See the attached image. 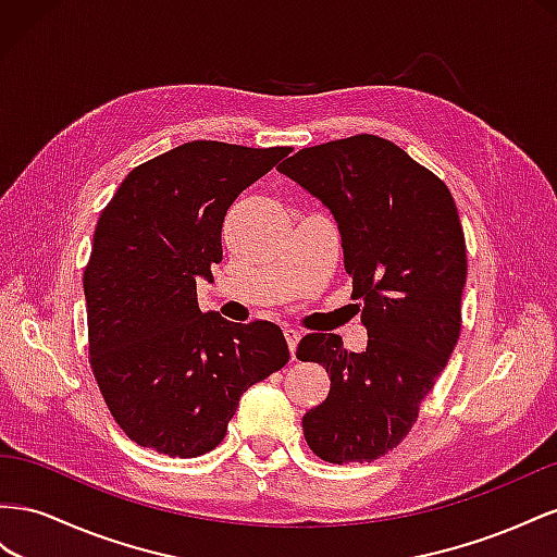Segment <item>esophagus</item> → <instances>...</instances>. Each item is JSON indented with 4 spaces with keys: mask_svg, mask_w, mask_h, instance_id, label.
I'll return each instance as SVG.
<instances>
[{
    "mask_svg": "<svg viewBox=\"0 0 557 557\" xmlns=\"http://www.w3.org/2000/svg\"><path fill=\"white\" fill-rule=\"evenodd\" d=\"M284 338H287V343H289L292 359H296V347H298V341L304 338V331L294 329V326H284Z\"/></svg>",
    "mask_w": 557,
    "mask_h": 557,
    "instance_id": "1",
    "label": "esophagus"
}]
</instances>
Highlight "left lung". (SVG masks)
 <instances>
[{
    "label": "left lung",
    "mask_w": 557,
    "mask_h": 557,
    "mask_svg": "<svg viewBox=\"0 0 557 557\" xmlns=\"http://www.w3.org/2000/svg\"><path fill=\"white\" fill-rule=\"evenodd\" d=\"M277 170L336 219L369 333L363 352H347L336 333L298 343L296 357L331 377L304 434L324 462H373L416 424L462 331L467 245L457 205L434 172L375 135L300 149Z\"/></svg>",
    "instance_id": "left-lung-1"
}]
</instances>
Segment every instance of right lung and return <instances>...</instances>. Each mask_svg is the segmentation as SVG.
Instances as JSON below:
<instances>
[{
  "instance_id": "1",
  "label": "right lung",
  "mask_w": 557,
  "mask_h": 557,
  "mask_svg": "<svg viewBox=\"0 0 557 557\" xmlns=\"http://www.w3.org/2000/svg\"><path fill=\"white\" fill-rule=\"evenodd\" d=\"M289 151L186 141L131 170L102 210L84 270L90 369L137 446L210 453L240 396L289 361L277 324L226 322L196 294L233 200Z\"/></svg>"
}]
</instances>
